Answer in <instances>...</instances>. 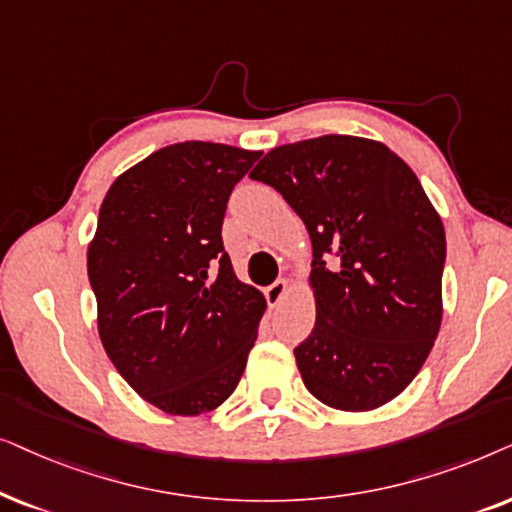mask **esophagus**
<instances>
[{
  "label": "esophagus",
  "mask_w": 512,
  "mask_h": 512,
  "mask_svg": "<svg viewBox=\"0 0 512 512\" xmlns=\"http://www.w3.org/2000/svg\"><path fill=\"white\" fill-rule=\"evenodd\" d=\"M290 290V283L285 281V278H281V281H276L274 285H269L267 290H264V297H267L269 306H278L285 299V295H288Z\"/></svg>",
  "instance_id": "1"
}]
</instances>
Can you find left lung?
<instances>
[{
	"label": "left lung",
	"mask_w": 512,
	"mask_h": 512,
	"mask_svg": "<svg viewBox=\"0 0 512 512\" xmlns=\"http://www.w3.org/2000/svg\"><path fill=\"white\" fill-rule=\"evenodd\" d=\"M311 236L316 325L295 349L304 386L342 412H370L424 367L442 323L445 227L414 170L384 142L320 135L264 156Z\"/></svg>",
	"instance_id": "obj_1"
}]
</instances>
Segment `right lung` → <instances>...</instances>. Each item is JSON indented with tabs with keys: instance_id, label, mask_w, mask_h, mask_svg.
Listing matches in <instances>:
<instances>
[{
	"instance_id": "obj_1",
	"label": "right lung",
	"mask_w": 512,
	"mask_h": 512,
	"mask_svg": "<svg viewBox=\"0 0 512 512\" xmlns=\"http://www.w3.org/2000/svg\"><path fill=\"white\" fill-rule=\"evenodd\" d=\"M262 152L187 140L124 170L88 243L98 335L128 386L173 417L234 393L267 299L222 245L231 189Z\"/></svg>"
}]
</instances>
